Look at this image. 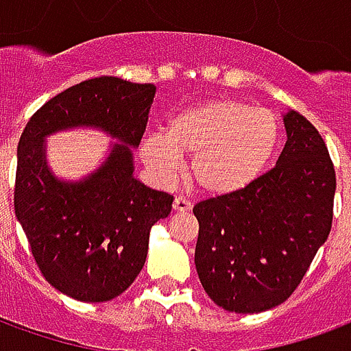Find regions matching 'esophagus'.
Masks as SVG:
<instances>
[{
    "label": "esophagus",
    "instance_id": "obj_1",
    "mask_svg": "<svg viewBox=\"0 0 351 351\" xmlns=\"http://www.w3.org/2000/svg\"><path fill=\"white\" fill-rule=\"evenodd\" d=\"M191 201L188 199H182V197H176L175 203H173V208H175L176 213H190L191 210Z\"/></svg>",
    "mask_w": 351,
    "mask_h": 351
}]
</instances>
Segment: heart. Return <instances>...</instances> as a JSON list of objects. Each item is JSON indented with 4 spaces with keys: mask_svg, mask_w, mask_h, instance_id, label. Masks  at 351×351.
<instances>
[{
    "mask_svg": "<svg viewBox=\"0 0 351 351\" xmlns=\"http://www.w3.org/2000/svg\"><path fill=\"white\" fill-rule=\"evenodd\" d=\"M280 122L244 101L214 99L171 116L163 135L143 141L141 156L154 173L175 178L180 156H191L190 173L208 195L243 191L263 175L276 154Z\"/></svg>",
    "mask_w": 351,
    "mask_h": 351,
    "instance_id": "b5f03b06",
    "label": "heart"
}]
</instances>
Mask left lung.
<instances>
[{
  "instance_id": "left-lung-1",
  "label": "left lung",
  "mask_w": 351,
  "mask_h": 351,
  "mask_svg": "<svg viewBox=\"0 0 351 351\" xmlns=\"http://www.w3.org/2000/svg\"><path fill=\"white\" fill-rule=\"evenodd\" d=\"M276 165L243 191L199 201L195 269L208 297L237 314L286 301L332 223L335 167L324 138L299 112L284 114Z\"/></svg>"
}]
</instances>
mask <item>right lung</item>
<instances>
[{"instance_id": "add662e5", "label": "right lung", "mask_w": 351, "mask_h": 351, "mask_svg": "<svg viewBox=\"0 0 351 351\" xmlns=\"http://www.w3.org/2000/svg\"><path fill=\"white\" fill-rule=\"evenodd\" d=\"M154 95V84L84 80L47 101L19 141L14 213L43 276L77 301L123 293L145 267L150 229L173 208V195L133 176L131 148L143 138ZM82 125L121 143L86 179L65 183L48 169L44 137Z\"/></svg>"}]
</instances>
